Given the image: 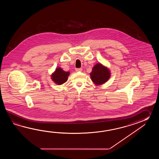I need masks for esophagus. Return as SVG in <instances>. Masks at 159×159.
Segmentation results:
<instances>
[{"label": "esophagus", "mask_w": 159, "mask_h": 159, "mask_svg": "<svg viewBox=\"0 0 159 159\" xmlns=\"http://www.w3.org/2000/svg\"><path fill=\"white\" fill-rule=\"evenodd\" d=\"M75 71L77 72H81L82 71V68H77V69H75Z\"/></svg>", "instance_id": "obj_1"}]
</instances>
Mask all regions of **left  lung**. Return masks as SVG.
<instances>
[{
  "instance_id": "left-lung-1",
  "label": "left lung",
  "mask_w": 159,
  "mask_h": 159,
  "mask_svg": "<svg viewBox=\"0 0 159 159\" xmlns=\"http://www.w3.org/2000/svg\"><path fill=\"white\" fill-rule=\"evenodd\" d=\"M90 75L93 84L98 86L108 81L111 77V73L107 67L99 62L94 66Z\"/></svg>"
}]
</instances>
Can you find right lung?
Wrapping results in <instances>:
<instances>
[{
  "label": "right lung",
  "mask_w": 159,
  "mask_h": 159,
  "mask_svg": "<svg viewBox=\"0 0 159 159\" xmlns=\"http://www.w3.org/2000/svg\"><path fill=\"white\" fill-rule=\"evenodd\" d=\"M69 75V71H64L62 68L58 67L51 75V79L56 84L61 85L67 81Z\"/></svg>",
  "instance_id": "right-lung-1"
}]
</instances>
